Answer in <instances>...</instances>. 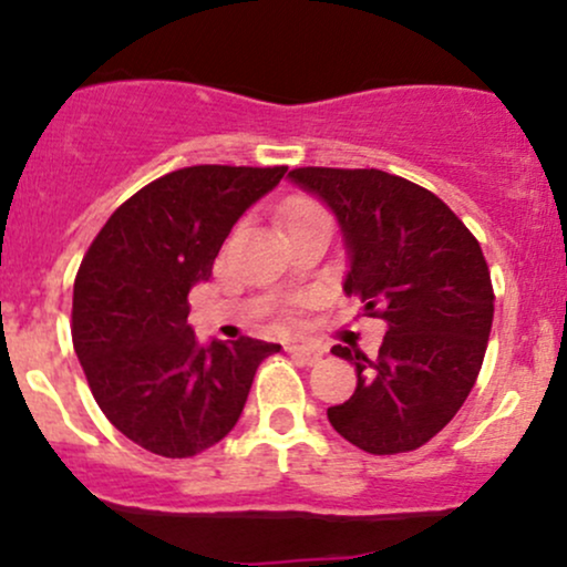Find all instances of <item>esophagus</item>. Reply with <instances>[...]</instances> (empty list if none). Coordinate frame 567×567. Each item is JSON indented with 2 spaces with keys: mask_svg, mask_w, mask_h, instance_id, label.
Returning a JSON list of instances; mask_svg holds the SVG:
<instances>
[{
  "mask_svg": "<svg viewBox=\"0 0 567 567\" xmlns=\"http://www.w3.org/2000/svg\"><path fill=\"white\" fill-rule=\"evenodd\" d=\"M288 351L292 357H298L303 365H317V362H320L322 354H324L320 347H288Z\"/></svg>",
  "mask_w": 567,
  "mask_h": 567,
  "instance_id": "1",
  "label": "esophagus"
}]
</instances>
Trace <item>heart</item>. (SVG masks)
<instances>
[{"label": "heart", "mask_w": 567, "mask_h": 567, "mask_svg": "<svg viewBox=\"0 0 567 567\" xmlns=\"http://www.w3.org/2000/svg\"><path fill=\"white\" fill-rule=\"evenodd\" d=\"M311 216H324V210H322V207L311 205V202H296V205H292L290 213H288V224H290V220L311 218ZM324 218H328V216H324Z\"/></svg>", "instance_id": "b5f03b06"}]
</instances>
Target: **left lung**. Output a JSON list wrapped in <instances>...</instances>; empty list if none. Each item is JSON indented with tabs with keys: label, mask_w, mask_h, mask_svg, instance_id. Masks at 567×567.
<instances>
[{
	"label": "left lung",
	"mask_w": 567,
	"mask_h": 567,
	"mask_svg": "<svg viewBox=\"0 0 567 567\" xmlns=\"http://www.w3.org/2000/svg\"><path fill=\"white\" fill-rule=\"evenodd\" d=\"M288 178L330 207L349 271L343 292L389 330L375 360L349 347L357 389L328 408L343 440L373 455L421 447L477 381L493 324V285L472 231L440 197L383 171L296 167Z\"/></svg>",
	"instance_id": "obj_1"
}]
</instances>
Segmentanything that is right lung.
Masks as SVG:
<instances>
[{
  "mask_svg": "<svg viewBox=\"0 0 567 567\" xmlns=\"http://www.w3.org/2000/svg\"><path fill=\"white\" fill-rule=\"evenodd\" d=\"M288 167L194 165L162 175L114 210L74 279L71 338L112 424L165 458L213 447L243 415L256 370L279 343H199L188 292L220 245Z\"/></svg>",
  "mask_w": 567,
  "mask_h": 567,
  "instance_id": "1",
  "label": "right lung"
}]
</instances>
